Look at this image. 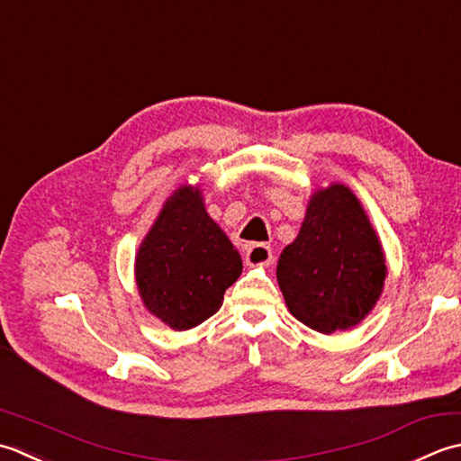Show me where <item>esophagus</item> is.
<instances>
[{
  "mask_svg": "<svg viewBox=\"0 0 461 461\" xmlns=\"http://www.w3.org/2000/svg\"><path fill=\"white\" fill-rule=\"evenodd\" d=\"M247 265L257 267V265H270L272 260V249L265 242H255L247 249Z\"/></svg>",
  "mask_w": 461,
  "mask_h": 461,
  "instance_id": "1",
  "label": "esophagus"
}]
</instances>
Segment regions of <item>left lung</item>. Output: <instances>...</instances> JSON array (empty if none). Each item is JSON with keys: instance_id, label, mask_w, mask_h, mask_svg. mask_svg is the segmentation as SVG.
<instances>
[{"instance_id": "obj_1", "label": "left lung", "mask_w": 461, "mask_h": 461, "mask_svg": "<svg viewBox=\"0 0 461 461\" xmlns=\"http://www.w3.org/2000/svg\"><path fill=\"white\" fill-rule=\"evenodd\" d=\"M290 312L316 332L358 324L378 300L386 260L362 204L344 185L310 199L298 237L278 258Z\"/></svg>"}]
</instances>
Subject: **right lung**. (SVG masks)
<instances>
[{
    "mask_svg": "<svg viewBox=\"0 0 461 461\" xmlns=\"http://www.w3.org/2000/svg\"><path fill=\"white\" fill-rule=\"evenodd\" d=\"M240 272L239 250L191 186H181L165 203L135 262L149 312L175 330H189L217 312Z\"/></svg>",
    "mask_w": 461,
    "mask_h": 461,
    "instance_id": "obj_1",
    "label": "right lung"
}]
</instances>
